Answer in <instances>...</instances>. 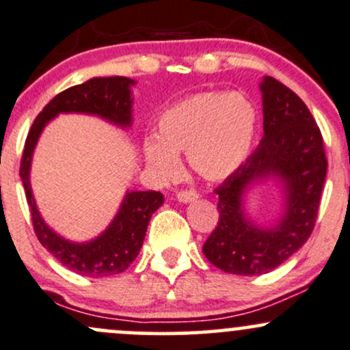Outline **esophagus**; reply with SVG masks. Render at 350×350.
Instances as JSON below:
<instances>
[{"mask_svg":"<svg viewBox=\"0 0 350 350\" xmlns=\"http://www.w3.org/2000/svg\"><path fill=\"white\" fill-rule=\"evenodd\" d=\"M176 198H178L179 202H184V204H187V202L196 201V199L199 198V194L196 193V191H179Z\"/></svg>","mask_w":350,"mask_h":350,"instance_id":"1","label":"esophagus"}]
</instances>
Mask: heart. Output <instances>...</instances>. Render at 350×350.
<instances>
[{
	"instance_id": "obj_1",
	"label": "heart",
	"mask_w": 350,
	"mask_h": 350,
	"mask_svg": "<svg viewBox=\"0 0 350 350\" xmlns=\"http://www.w3.org/2000/svg\"><path fill=\"white\" fill-rule=\"evenodd\" d=\"M256 107L247 96L202 91L176 103L157 121L159 136L144 141L149 167L161 179L181 174V152L191 167L209 181L231 176L251 152Z\"/></svg>"
}]
</instances>
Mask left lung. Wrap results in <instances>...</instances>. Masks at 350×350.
I'll return each mask as SVG.
<instances>
[{
	"label": "left lung",
	"instance_id": "8db88e82",
	"mask_svg": "<svg viewBox=\"0 0 350 350\" xmlns=\"http://www.w3.org/2000/svg\"><path fill=\"white\" fill-rule=\"evenodd\" d=\"M264 136L245 163L214 189L219 221L202 245L211 264L237 275H260L281 266L312 234L327 159L324 141L301 98L271 76L260 83ZM280 179L284 211L271 228H259L243 209L256 182Z\"/></svg>",
	"mask_w": 350,
	"mask_h": 350
}]
</instances>
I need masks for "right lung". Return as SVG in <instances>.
I'll return each instance as SVG.
<instances>
[{
  "mask_svg": "<svg viewBox=\"0 0 350 350\" xmlns=\"http://www.w3.org/2000/svg\"><path fill=\"white\" fill-rule=\"evenodd\" d=\"M133 84L136 83L124 76H111L93 78L64 90L34 119L23 151L19 176L25 186L38 241L63 266L86 278H107L131 266L143 247L151 216L163 206V194L157 191H128L118 214L105 232L86 243H72L53 231L38 211L29 183L33 152L44 126L61 113L94 114L119 128H129L133 122Z\"/></svg>",
  "mask_w": 350,
  "mask_h": 350,
  "instance_id": "add662e5",
  "label": "right lung"
}]
</instances>
